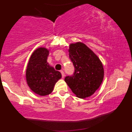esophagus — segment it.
Returning <instances> with one entry per match:
<instances>
[{
    "mask_svg": "<svg viewBox=\"0 0 132 132\" xmlns=\"http://www.w3.org/2000/svg\"><path fill=\"white\" fill-rule=\"evenodd\" d=\"M61 75H62V78H64V76H65V75H64V71H61Z\"/></svg>",
    "mask_w": 132,
    "mask_h": 132,
    "instance_id": "esophagus-1",
    "label": "esophagus"
}]
</instances>
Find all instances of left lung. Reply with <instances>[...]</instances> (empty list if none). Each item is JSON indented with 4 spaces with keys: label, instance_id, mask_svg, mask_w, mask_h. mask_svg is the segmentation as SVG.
<instances>
[{
    "label": "left lung",
    "instance_id": "obj_1",
    "mask_svg": "<svg viewBox=\"0 0 132 132\" xmlns=\"http://www.w3.org/2000/svg\"><path fill=\"white\" fill-rule=\"evenodd\" d=\"M69 56L75 71L64 81L72 92L79 98L91 96L99 88L104 76L103 64L99 57L82 42L71 43Z\"/></svg>",
    "mask_w": 132,
    "mask_h": 132
}]
</instances>
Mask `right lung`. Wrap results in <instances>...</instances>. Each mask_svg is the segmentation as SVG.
Returning a JSON list of instances; mask_svg holds the SVG:
<instances>
[{
  "label": "right lung",
  "mask_w": 132,
  "mask_h": 132,
  "mask_svg": "<svg viewBox=\"0 0 132 132\" xmlns=\"http://www.w3.org/2000/svg\"><path fill=\"white\" fill-rule=\"evenodd\" d=\"M50 50L40 47L30 56L26 69V81L33 92L41 96L50 94L56 83L61 78V72L56 71L47 62Z\"/></svg>",
  "instance_id": "obj_1"
}]
</instances>
